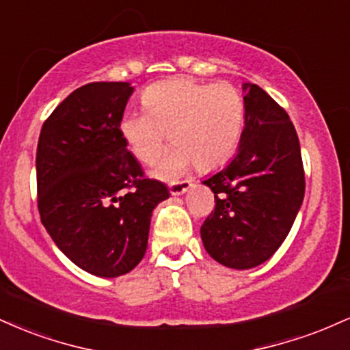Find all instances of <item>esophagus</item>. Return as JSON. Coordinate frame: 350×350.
Listing matches in <instances>:
<instances>
[{
    "label": "esophagus",
    "instance_id": "esophagus-1",
    "mask_svg": "<svg viewBox=\"0 0 350 350\" xmlns=\"http://www.w3.org/2000/svg\"><path fill=\"white\" fill-rule=\"evenodd\" d=\"M189 187H191V180H187V179L178 180V183H171L170 184V191H171L172 196L184 194V192H186Z\"/></svg>",
    "mask_w": 350,
    "mask_h": 350
}]
</instances>
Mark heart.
Here are the masks:
<instances>
[{
  "label": "heart",
  "instance_id": "heart-1",
  "mask_svg": "<svg viewBox=\"0 0 350 350\" xmlns=\"http://www.w3.org/2000/svg\"><path fill=\"white\" fill-rule=\"evenodd\" d=\"M143 105L146 113L126 115L120 130L144 164L161 158L170 135L176 148L156 171L161 178H178L192 163L200 171L215 170L235 152L243 130L245 102L234 83L166 80L144 90Z\"/></svg>",
  "mask_w": 350,
  "mask_h": 350
}]
</instances>
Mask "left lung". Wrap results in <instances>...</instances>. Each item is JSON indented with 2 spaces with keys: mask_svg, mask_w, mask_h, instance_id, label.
<instances>
[{
  "mask_svg": "<svg viewBox=\"0 0 350 350\" xmlns=\"http://www.w3.org/2000/svg\"><path fill=\"white\" fill-rule=\"evenodd\" d=\"M245 126L235 158L202 180L215 207L200 227L215 262L235 270L258 267L290 234L304 198V170L295 124L255 83H243Z\"/></svg>",
  "mask_w": 350,
  "mask_h": 350,
  "instance_id": "8db88e82",
  "label": "left lung"
}]
</instances>
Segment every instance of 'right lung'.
<instances>
[{
    "instance_id": "right-lung-1",
    "label": "right lung",
    "mask_w": 350,
    "mask_h": 350,
    "mask_svg": "<svg viewBox=\"0 0 350 350\" xmlns=\"http://www.w3.org/2000/svg\"><path fill=\"white\" fill-rule=\"evenodd\" d=\"M128 82H92L60 102L36 152L38 208L59 250L95 276L115 278L142 262L152 208L170 198L126 150L120 123Z\"/></svg>"
}]
</instances>
